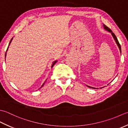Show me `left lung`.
I'll return each mask as SVG.
<instances>
[{
  "instance_id": "left-lung-1",
  "label": "left lung",
  "mask_w": 128,
  "mask_h": 128,
  "mask_svg": "<svg viewBox=\"0 0 128 128\" xmlns=\"http://www.w3.org/2000/svg\"><path fill=\"white\" fill-rule=\"evenodd\" d=\"M104 28H105V29H106V30H107V31H109V32H111L112 35V36H113V38H114V40H115L116 42V44H117V45L118 46V47H119V50H120V52H121V46H120V44H119V41H118V39H117V38H116V36L115 35V34H114L113 32H112V31L110 29V28H109L108 27L106 26V25H104ZM87 86L88 87L91 88H93V89H96V88H94V87H90V86Z\"/></svg>"
}]
</instances>
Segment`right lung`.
I'll return each instance as SVG.
<instances>
[{"label": "right lung", "mask_w": 128, "mask_h": 128, "mask_svg": "<svg viewBox=\"0 0 128 128\" xmlns=\"http://www.w3.org/2000/svg\"><path fill=\"white\" fill-rule=\"evenodd\" d=\"M12 38H13L11 39V40H10V42H9V46L10 45V43H11V42H12ZM9 46H8V48H7V50H6V51H8V48H9ZM6 55H5V56H6ZM57 62V61H54V63H53V64H52V67L54 66V64H56V62ZM45 82H44V84H42V86H44V83H45Z\"/></svg>", "instance_id": "1"}]
</instances>
